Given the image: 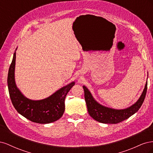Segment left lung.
<instances>
[{
    "label": "left lung",
    "mask_w": 153,
    "mask_h": 153,
    "mask_svg": "<svg viewBox=\"0 0 153 153\" xmlns=\"http://www.w3.org/2000/svg\"><path fill=\"white\" fill-rule=\"evenodd\" d=\"M83 88L84 89L85 100L88 112L91 117L101 123L117 124L128 119L139 110L146 95L147 82L141 96L137 102L130 107L124 110H115L100 105L92 98L91 92L87 89V88L85 86H83Z\"/></svg>",
    "instance_id": "left-lung-1"
}]
</instances>
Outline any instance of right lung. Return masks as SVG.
<instances>
[{"label": "right lung", "mask_w": 153, "mask_h": 153, "mask_svg": "<svg viewBox=\"0 0 153 153\" xmlns=\"http://www.w3.org/2000/svg\"><path fill=\"white\" fill-rule=\"evenodd\" d=\"M15 61L16 52L14 53L7 75L9 93L14 107L18 113L32 122L48 124L57 121L62 116L65 110L64 100L68 92L75 85V82L61 88L46 99L39 101L29 100L21 93L16 86Z\"/></svg>", "instance_id": "1"}]
</instances>
